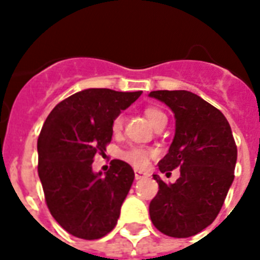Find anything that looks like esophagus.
Listing matches in <instances>:
<instances>
[{"label": "esophagus", "instance_id": "1", "mask_svg": "<svg viewBox=\"0 0 260 260\" xmlns=\"http://www.w3.org/2000/svg\"><path fill=\"white\" fill-rule=\"evenodd\" d=\"M144 177H147V174L146 173H143V171H135V178H136V179H142V178H144Z\"/></svg>", "mask_w": 260, "mask_h": 260}]
</instances>
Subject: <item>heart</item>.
I'll return each mask as SVG.
<instances>
[{
	"mask_svg": "<svg viewBox=\"0 0 260 260\" xmlns=\"http://www.w3.org/2000/svg\"><path fill=\"white\" fill-rule=\"evenodd\" d=\"M146 116L148 118V121L155 125L156 122H159L162 120L163 117H166V114L163 113L162 110L156 109V108H147L146 109ZM122 124H124V118H122L121 114H118L116 117L113 118V121H112V131H113L114 134H118L120 131L122 129ZM155 152L150 148H146V147H131L128 150L122 151L121 158L128 162L129 165H132L136 169H143V167L147 166V163H148V159L154 155Z\"/></svg>",
	"mask_w": 260,
	"mask_h": 260,
	"instance_id": "heart-1",
	"label": "heart"
}]
</instances>
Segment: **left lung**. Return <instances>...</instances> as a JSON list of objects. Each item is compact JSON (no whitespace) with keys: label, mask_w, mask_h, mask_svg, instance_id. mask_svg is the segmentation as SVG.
I'll return each mask as SVG.
<instances>
[{"label":"left lung","mask_w":260,"mask_h":260,"mask_svg":"<svg viewBox=\"0 0 260 260\" xmlns=\"http://www.w3.org/2000/svg\"><path fill=\"white\" fill-rule=\"evenodd\" d=\"M150 97L165 102L175 117V135L159 170L181 169L170 185L154 175L159 190L150 204L151 221L167 236L190 238L209 226L221 209L235 178L236 143L225 116L197 94L156 90Z\"/></svg>","instance_id":"left-lung-1"}]
</instances>
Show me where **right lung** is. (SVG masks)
I'll use <instances>...</instances> for the list:
<instances>
[{
  "instance_id": "obj_1",
  "label": "right lung",
  "mask_w": 260,
  "mask_h": 260,
  "mask_svg": "<svg viewBox=\"0 0 260 260\" xmlns=\"http://www.w3.org/2000/svg\"><path fill=\"white\" fill-rule=\"evenodd\" d=\"M142 91L86 89L59 102L38 139V173L52 217L69 234L94 240L117 224L135 173L114 159L105 174L93 173L94 156L112 140V121Z\"/></svg>"
}]
</instances>
